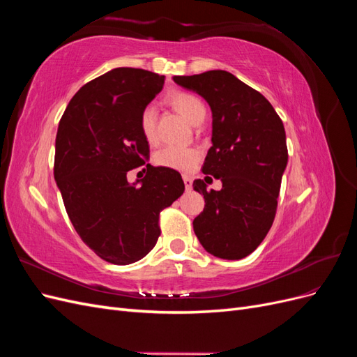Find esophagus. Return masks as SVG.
Here are the masks:
<instances>
[{
  "instance_id": "esophagus-1",
  "label": "esophagus",
  "mask_w": 357,
  "mask_h": 357,
  "mask_svg": "<svg viewBox=\"0 0 357 357\" xmlns=\"http://www.w3.org/2000/svg\"><path fill=\"white\" fill-rule=\"evenodd\" d=\"M183 181H185V188L186 190H190L192 189V177L190 176H183Z\"/></svg>"
}]
</instances>
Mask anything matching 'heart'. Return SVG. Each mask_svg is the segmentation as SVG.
Here are the masks:
<instances>
[{
	"mask_svg": "<svg viewBox=\"0 0 357 357\" xmlns=\"http://www.w3.org/2000/svg\"><path fill=\"white\" fill-rule=\"evenodd\" d=\"M172 105L185 116L186 121L192 125H197L201 119L207 116V109L204 102L195 95L190 93H177L171 98ZM139 128L149 143H155L158 138V109L150 104L144 107V110L139 116ZM199 159L198 150L188 146H176L168 144L158 150L155 155V162L160 167H167L169 169L188 171L197 164Z\"/></svg>",
	"mask_w": 357,
	"mask_h": 357,
	"instance_id": "obj_1",
	"label": "heart"
}]
</instances>
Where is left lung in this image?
I'll return each mask as SVG.
<instances>
[{"label":"left lung","mask_w":357,"mask_h":357,"mask_svg":"<svg viewBox=\"0 0 357 357\" xmlns=\"http://www.w3.org/2000/svg\"><path fill=\"white\" fill-rule=\"evenodd\" d=\"M172 80L201 95L213 114V146L202 172L219 178L222 189L207 190L204 180L193 181L205 199L193 231L213 256L238 261L256 250L275 218L287 165L283 122L262 93L228 71L174 75Z\"/></svg>","instance_id":"left-lung-1"}]
</instances>
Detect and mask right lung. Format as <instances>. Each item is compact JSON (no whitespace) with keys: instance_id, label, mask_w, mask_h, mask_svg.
Listing matches in <instances>:
<instances>
[{"instance_id":"right-lung-1","label":"right lung","mask_w":357,"mask_h":357,"mask_svg":"<svg viewBox=\"0 0 357 357\" xmlns=\"http://www.w3.org/2000/svg\"><path fill=\"white\" fill-rule=\"evenodd\" d=\"M164 75L114 68L75 93L55 143V174L68 218L83 243L104 261L129 265L155 247L159 213L185 192L176 169L147 164L139 116L164 88ZM145 165L129 183V169Z\"/></svg>"}]
</instances>
